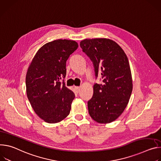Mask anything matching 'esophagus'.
I'll return each mask as SVG.
<instances>
[{"label": "esophagus", "mask_w": 161, "mask_h": 161, "mask_svg": "<svg viewBox=\"0 0 161 161\" xmlns=\"http://www.w3.org/2000/svg\"><path fill=\"white\" fill-rule=\"evenodd\" d=\"M75 90H76V92H77V93H79V92H80V87L79 86H75Z\"/></svg>", "instance_id": "1"}]
</instances>
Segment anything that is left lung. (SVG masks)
Masks as SVG:
<instances>
[{
    "mask_svg": "<svg viewBox=\"0 0 161 161\" xmlns=\"http://www.w3.org/2000/svg\"><path fill=\"white\" fill-rule=\"evenodd\" d=\"M80 46L103 82L93 86V95L87 102L89 114L99 123L113 122L125 109L132 92L128 58L117 43L108 38L86 39Z\"/></svg>",
    "mask_w": 161,
    "mask_h": 161,
    "instance_id": "1",
    "label": "left lung"
}]
</instances>
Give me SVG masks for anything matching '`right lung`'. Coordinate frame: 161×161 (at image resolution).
Here are the masks:
<instances>
[{
    "mask_svg": "<svg viewBox=\"0 0 161 161\" xmlns=\"http://www.w3.org/2000/svg\"><path fill=\"white\" fill-rule=\"evenodd\" d=\"M78 47L74 40L48 42L38 50L29 66L27 96L35 113L47 123L60 122L69 114L75 94L60 80L66 77L67 59Z\"/></svg>",
    "mask_w": 161,
    "mask_h": 161,
    "instance_id": "1",
    "label": "right lung"
}]
</instances>
